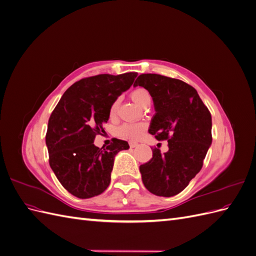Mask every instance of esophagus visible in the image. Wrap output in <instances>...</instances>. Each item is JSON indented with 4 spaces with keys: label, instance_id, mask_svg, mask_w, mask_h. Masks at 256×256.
<instances>
[{
    "label": "esophagus",
    "instance_id": "34e87169",
    "mask_svg": "<svg viewBox=\"0 0 256 256\" xmlns=\"http://www.w3.org/2000/svg\"><path fill=\"white\" fill-rule=\"evenodd\" d=\"M138 144L136 142H134V141H130L129 142V146L131 147V148H134V147H136Z\"/></svg>",
    "mask_w": 256,
    "mask_h": 256
}]
</instances>
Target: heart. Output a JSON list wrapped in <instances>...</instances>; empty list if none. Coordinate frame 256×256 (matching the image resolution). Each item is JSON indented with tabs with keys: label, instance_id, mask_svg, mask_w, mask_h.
I'll use <instances>...</instances> for the list:
<instances>
[{
	"label": "heart",
	"instance_id": "obj_1",
	"mask_svg": "<svg viewBox=\"0 0 256 256\" xmlns=\"http://www.w3.org/2000/svg\"><path fill=\"white\" fill-rule=\"evenodd\" d=\"M131 99L138 104V106H142L143 102L147 98H150L148 92L144 88H136L130 94ZM118 100H115V102H112L110 110H109V115L111 118H114L116 116V113H118ZM146 129V125L143 122H126L122 124V126H120L118 129H116V134L122 138H127V140H136L141 136V134L144 132V130Z\"/></svg>",
	"mask_w": 256,
	"mask_h": 256
}]
</instances>
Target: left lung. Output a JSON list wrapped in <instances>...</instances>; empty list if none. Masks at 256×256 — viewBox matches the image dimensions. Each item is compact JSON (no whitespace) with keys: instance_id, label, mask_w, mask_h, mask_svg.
Returning a JSON list of instances; mask_svg holds the SVG:
<instances>
[{"instance_id":"obj_1","label":"left lung","mask_w":256,"mask_h":256,"mask_svg":"<svg viewBox=\"0 0 256 256\" xmlns=\"http://www.w3.org/2000/svg\"><path fill=\"white\" fill-rule=\"evenodd\" d=\"M150 92L156 114L150 134L168 140V150L152 148V158L140 166L145 188L158 196H174L200 171L212 144V114L198 92L186 82L156 74L138 76L134 86Z\"/></svg>"}]
</instances>
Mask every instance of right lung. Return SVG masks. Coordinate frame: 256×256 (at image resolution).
Here are the masks:
<instances>
[{"label":"right lung","mask_w":256,"mask_h":256,"mask_svg":"<svg viewBox=\"0 0 256 256\" xmlns=\"http://www.w3.org/2000/svg\"><path fill=\"white\" fill-rule=\"evenodd\" d=\"M136 76L104 74L82 79L64 92L51 113L46 134L49 164L72 196L90 198L109 187L115 154L129 145L112 138L110 145L99 148L94 140L104 131L112 102L132 85Z\"/></svg>","instance_id":"obj_1"}]
</instances>
